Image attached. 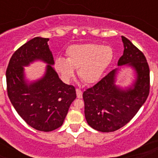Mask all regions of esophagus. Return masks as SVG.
<instances>
[{"instance_id": "obj_1", "label": "esophagus", "mask_w": 158, "mask_h": 158, "mask_svg": "<svg viewBox=\"0 0 158 158\" xmlns=\"http://www.w3.org/2000/svg\"><path fill=\"white\" fill-rule=\"evenodd\" d=\"M76 94H77V98H82V97H83V92L80 90L79 89H76Z\"/></svg>"}]
</instances>
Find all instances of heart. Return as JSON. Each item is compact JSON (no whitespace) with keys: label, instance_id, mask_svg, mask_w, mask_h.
<instances>
[{"label":"heart","instance_id":"1","mask_svg":"<svg viewBox=\"0 0 158 158\" xmlns=\"http://www.w3.org/2000/svg\"><path fill=\"white\" fill-rule=\"evenodd\" d=\"M66 59L57 58L54 67L60 78L69 83L78 69V75L87 84H96L101 79L112 61L114 53L109 46L97 43L72 45L65 52Z\"/></svg>","mask_w":158,"mask_h":158}]
</instances>
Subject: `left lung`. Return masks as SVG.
I'll return each mask as SVG.
<instances>
[{"mask_svg": "<svg viewBox=\"0 0 158 158\" xmlns=\"http://www.w3.org/2000/svg\"><path fill=\"white\" fill-rule=\"evenodd\" d=\"M121 38L124 52L118 60L120 67L83 94L87 122L101 132H113L130 122L149 94V67L144 55L125 37ZM123 66L131 67L135 74L133 84L125 89L115 84Z\"/></svg>", "mask_w": 158, "mask_h": 158, "instance_id": "8db88e82", "label": "left lung"}]
</instances>
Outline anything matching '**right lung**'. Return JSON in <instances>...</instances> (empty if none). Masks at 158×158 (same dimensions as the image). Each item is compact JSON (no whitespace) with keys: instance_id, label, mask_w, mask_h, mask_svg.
Wrapping results in <instances>:
<instances>
[{"instance_id":"right-lung-1","label":"right lung","mask_w":158,"mask_h":158,"mask_svg":"<svg viewBox=\"0 0 158 158\" xmlns=\"http://www.w3.org/2000/svg\"><path fill=\"white\" fill-rule=\"evenodd\" d=\"M48 38L37 37L21 46L11 56L6 69L7 94L21 118L31 127L49 132L60 127L69 106L76 98L74 86L60 80L54 64ZM36 60L48 64L41 79L29 82L24 67Z\"/></svg>"}]
</instances>
